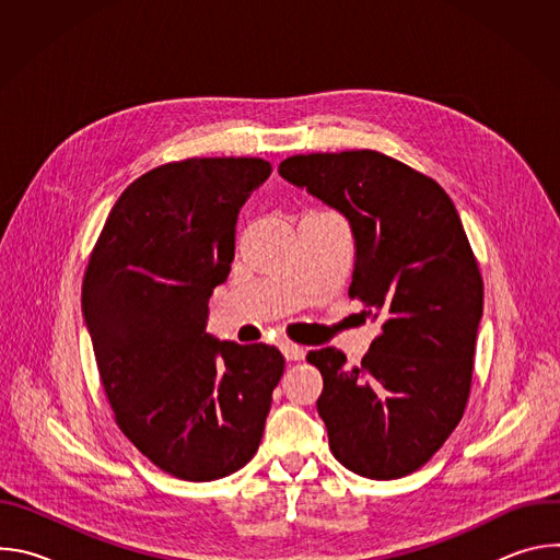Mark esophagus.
<instances>
[{
  "instance_id": "34e87169",
  "label": "esophagus",
  "mask_w": 560,
  "mask_h": 560,
  "mask_svg": "<svg viewBox=\"0 0 560 560\" xmlns=\"http://www.w3.org/2000/svg\"><path fill=\"white\" fill-rule=\"evenodd\" d=\"M281 352H283V357H285L288 361H301V359H305V350H303L301 346H296V343H281Z\"/></svg>"
}]
</instances>
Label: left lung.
Wrapping results in <instances>:
<instances>
[{
  "label": "left lung",
  "instance_id": "obj_1",
  "mask_svg": "<svg viewBox=\"0 0 560 560\" xmlns=\"http://www.w3.org/2000/svg\"><path fill=\"white\" fill-rule=\"evenodd\" d=\"M279 175L339 210L354 236L350 296L381 318L361 365L312 350L316 410L335 458L376 481L425 465L458 425L483 316V279L460 217L430 177L376 150L288 156Z\"/></svg>",
  "mask_w": 560,
  "mask_h": 560
}]
</instances>
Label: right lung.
<instances>
[{"instance_id": "1", "label": "right lung", "mask_w": 560, "mask_h": 560, "mask_svg": "<svg viewBox=\"0 0 560 560\" xmlns=\"http://www.w3.org/2000/svg\"><path fill=\"white\" fill-rule=\"evenodd\" d=\"M272 173L255 156L186 159L135 179L93 248L82 312L119 430L156 467L214 481L257 452L283 357L206 332L242 206Z\"/></svg>"}]
</instances>
